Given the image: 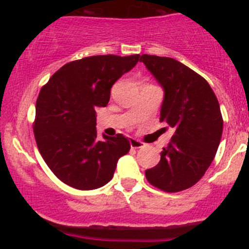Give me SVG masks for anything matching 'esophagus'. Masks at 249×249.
Returning <instances> with one entry per match:
<instances>
[{
	"label": "esophagus",
	"mask_w": 249,
	"mask_h": 249,
	"mask_svg": "<svg viewBox=\"0 0 249 249\" xmlns=\"http://www.w3.org/2000/svg\"><path fill=\"white\" fill-rule=\"evenodd\" d=\"M130 145H131V148H134V149H139V148L144 147V143L136 139H130Z\"/></svg>",
	"instance_id": "34e87169"
}]
</instances>
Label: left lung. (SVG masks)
<instances>
[{"label":"left lung","instance_id":"8db88e82","mask_svg":"<svg viewBox=\"0 0 249 249\" xmlns=\"http://www.w3.org/2000/svg\"><path fill=\"white\" fill-rule=\"evenodd\" d=\"M141 60L164 89L160 122L176 130L145 177L164 192H182L199 182L214 159L223 132L219 104L205 78L182 62L148 54Z\"/></svg>","mask_w":249,"mask_h":249}]
</instances>
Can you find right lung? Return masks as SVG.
Returning a JSON list of instances; mask_svg holds the SVG:
<instances>
[{"mask_svg":"<svg viewBox=\"0 0 249 249\" xmlns=\"http://www.w3.org/2000/svg\"><path fill=\"white\" fill-rule=\"evenodd\" d=\"M140 57L95 55L69 62L39 91L35 139L48 167L65 184L80 190L104 187L130 150L122 134L97 140L95 109L107 106L112 85Z\"/></svg>","mask_w":249,"mask_h":249,"instance_id":"right-lung-1","label":"right lung"}]
</instances>
